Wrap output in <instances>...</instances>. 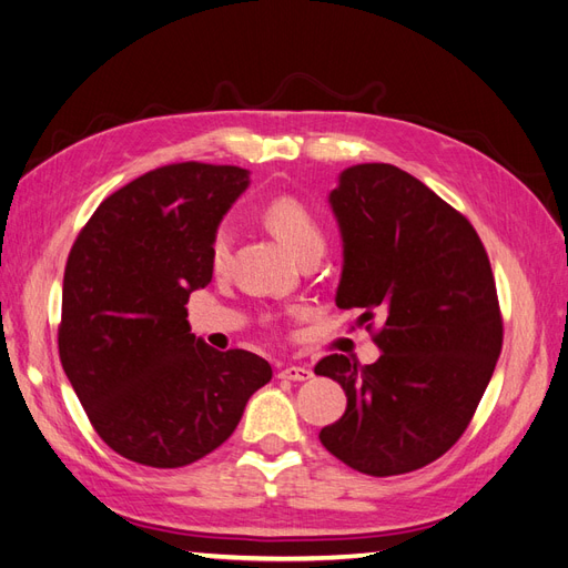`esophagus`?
<instances>
[{
    "instance_id": "1",
    "label": "esophagus",
    "mask_w": 568,
    "mask_h": 568,
    "mask_svg": "<svg viewBox=\"0 0 568 568\" xmlns=\"http://www.w3.org/2000/svg\"><path fill=\"white\" fill-rule=\"evenodd\" d=\"M278 376L287 382H307V379H312V369L304 365H287L278 372Z\"/></svg>"
}]
</instances>
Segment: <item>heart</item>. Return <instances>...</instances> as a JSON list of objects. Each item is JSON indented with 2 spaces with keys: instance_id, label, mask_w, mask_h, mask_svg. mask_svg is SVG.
<instances>
[{
  "instance_id": "1",
  "label": "heart",
  "mask_w": 568,
  "mask_h": 568,
  "mask_svg": "<svg viewBox=\"0 0 568 568\" xmlns=\"http://www.w3.org/2000/svg\"><path fill=\"white\" fill-rule=\"evenodd\" d=\"M266 225L278 237L290 252L297 258L307 252L322 250L324 252V227L318 223V217L312 213L310 206H304L302 201L293 196H278L273 199L266 211ZM232 246V232L230 227H217L211 240V266L215 271H223L230 258Z\"/></svg>"
}]
</instances>
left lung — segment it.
Masks as SVG:
<instances>
[{"instance_id":"left-lung-1","label":"left lung","mask_w":568,"mask_h":568,"mask_svg":"<svg viewBox=\"0 0 568 568\" xmlns=\"http://www.w3.org/2000/svg\"><path fill=\"white\" fill-rule=\"evenodd\" d=\"M328 203L343 237L336 304L359 310V326L382 318V357L359 367L328 355L314 367L347 396L318 439L365 475L410 473L460 439L497 367L489 258L468 217L396 165L343 170Z\"/></svg>"}]
</instances>
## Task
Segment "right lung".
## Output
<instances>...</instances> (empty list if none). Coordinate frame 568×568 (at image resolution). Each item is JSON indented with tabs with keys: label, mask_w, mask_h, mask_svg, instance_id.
Returning a JSON list of instances; mask_svg holds the SVG:
<instances>
[{
	"label": "right lung",
	"mask_w": 568,
	"mask_h": 568,
	"mask_svg": "<svg viewBox=\"0 0 568 568\" xmlns=\"http://www.w3.org/2000/svg\"><path fill=\"white\" fill-rule=\"evenodd\" d=\"M246 186L235 165L151 170L100 203L71 246L60 359L100 439L129 460L203 458L271 382L264 357L196 338L184 307L211 283V240Z\"/></svg>",
	"instance_id": "add662e5"
}]
</instances>
